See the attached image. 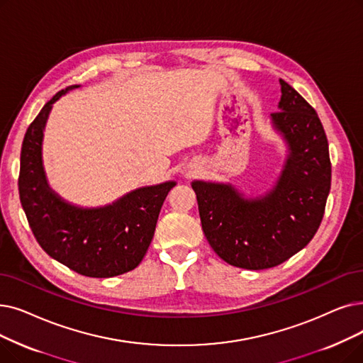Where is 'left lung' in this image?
I'll use <instances>...</instances> for the list:
<instances>
[{
    "instance_id": "1",
    "label": "left lung",
    "mask_w": 363,
    "mask_h": 363,
    "mask_svg": "<svg viewBox=\"0 0 363 363\" xmlns=\"http://www.w3.org/2000/svg\"><path fill=\"white\" fill-rule=\"evenodd\" d=\"M280 82L279 111L270 116L288 148L272 190L245 197L231 184L193 181L204 235L219 258L246 270L272 269L316 234L330 190L323 125L311 105Z\"/></svg>"
}]
</instances>
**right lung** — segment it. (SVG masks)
Wrapping results in <instances>:
<instances>
[{"instance_id": "add662e5", "label": "right lung", "mask_w": 363, "mask_h": 363, "mask_svg": "<svg viewBox=\"0 0 363 363\" xmlns=\"http://www.w3.org/2000/svg\"><path fill=\"white\" fill-rule=\"evenodd\" d=\"M57 91L28 128L21 152L19 196L40 246L53 259L87 277L128 273L145 257L157 219L175 181L140 186L101 208H80L55 193L43 166V138Z\"/></svg>"}]
</instances>
